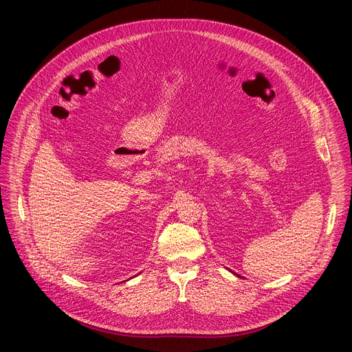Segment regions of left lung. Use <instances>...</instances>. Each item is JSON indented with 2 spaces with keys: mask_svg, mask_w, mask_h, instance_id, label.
Listing matches in <instances>:
<instances>
[{
  "mask_svg": "<svg viewBox=\"0 0 352 352\" xmlns=\"http://www.w3.org/2000/svg\"><path fill=\"white\" fill-rule=\"evenodd\" d=\"M234 274H235V273H234ZM235 276H238V274H235Z\"/></svg>",
  "mask_w": 352,
  "mask_h": 352,
  "instance_id": "left-lung-1",
  "label": "left lung"
}]
</instances>
